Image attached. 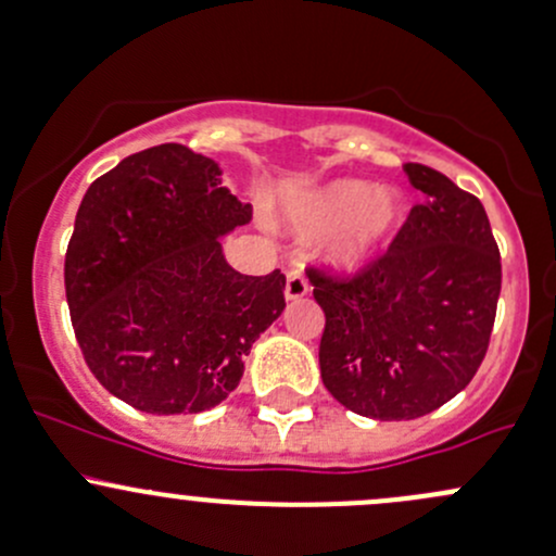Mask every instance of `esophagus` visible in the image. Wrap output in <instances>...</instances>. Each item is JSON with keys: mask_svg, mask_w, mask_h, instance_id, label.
I'll return each mask as SVG.
<instances>
[{"mask_svg": "<svg viewBox=\"0 0 556 556\" xmlns=\"http://www.w3.org/2000/svg\"><path fill=\"white\" fill-rule=\"evenodd\" d=\"M308 293V279L303 274L301 266H290L288 268V282H285V298L288 301H298Z\"/></svg>", "mask_w": 556, "mask_h": 556, "instance_id": "esophagus-1", "label": "esophagus"}]
</instances>
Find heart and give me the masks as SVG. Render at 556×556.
Masks as SVG:
<instances>
[{
    "mask_svg": "<svg viewBox=\"0 0 556 556\" xmlns=\"http://www.w3.org/2000/svg\"><path fill=\"white\" fill-rule=\"evenodd\" d=\"M405 210L391 191H378L365 180H338L308 202L303 229L308 233L341 231L330 248V258L343 271H359L367 266L391 233L400 229Z\"/></svg>",
    "mask_w": 556,
    "mask_h": 556,
    "instance_id": "1",
    "label": "heart"
}]
</instances>
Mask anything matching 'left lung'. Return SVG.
Listing matches in <instances>:
<instances>
[{"label":"left lung","mask_w":556,"mask_h":556,"mask_svg":"<svg viewBox=\"0 0 556 556\" xmlns=\"http://www.w3.org/2000/svg\"><path fill=\"white\" fill-rule=\"evenodd\" d=\"M420 202L389 250L354 274L308 266L325 312L319 370L332 396L376 420H410L469 386L488 354L501 253L482 202L407 162Z\"/></svg>","instance_id":"obj_1"}]
</instances>
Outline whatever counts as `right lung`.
<instances>
[{"label": "right lung", "mask_w": 556, "mask_h": 556, "mask_svg": "<svg viewBox=\"0 0 556 556\" xmlns=\"http://www.w3.org/2000/svg\"><path fill=\"white\" fill-rule=\"evenodd\" d=\"M253 207L210 156L162 143L92 180L68 239L66 301L103 389L154 416L202 413L237 389L255 338L285 308V274L248 277L220 239Z\"/></svg>", "instance_id": "obj_1"}]
</instances>
